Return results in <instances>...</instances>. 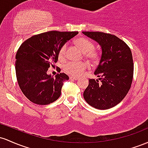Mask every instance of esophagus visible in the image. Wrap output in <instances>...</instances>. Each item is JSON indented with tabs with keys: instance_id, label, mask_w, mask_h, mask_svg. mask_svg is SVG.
Returning <instances> with one entry per match:
<instances>
[{
	"instance_id": "34e87169",
	"label": "esophagus",
	"mask_w": 148,
	"mask_h": 148,
	"mask_svg": "<svg viewBox=\"0 0 148 148\" xmlns=\"http://www.w3.org/2000/svg\"><path fill=\"white\" fill-rule=\"evenodd\" d=\"M70 79H73V80H77V79H78V77H73V76H71V77H70Z\"/></svg>"
}]
</instances>
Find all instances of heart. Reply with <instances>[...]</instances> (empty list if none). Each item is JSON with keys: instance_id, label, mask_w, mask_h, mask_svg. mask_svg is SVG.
<instances>
[{"instance_id": "b5f03b06", "label": "heart", "mask_w": 148, "mask_h": 148, "mask_svg": "<svg viewBox=\"0 0 148 148\" xmlns=\"http://www.w3.org/2000/svg\"><path fill=\"white\" fill-rule=\"evenodd\" d=\"M75 43L84 54V56L90 62L95 63L99 59V54L94 50V45L89 40L85 38H78L75 39ZM67 49V44H64L59 49L58 57L60 60H64L66 57ZM87 65L85 63L80 62H68L64 66V71L67 74L77 77L80 75L83 71L87 69Z\"/></svg>"}]
</instances>
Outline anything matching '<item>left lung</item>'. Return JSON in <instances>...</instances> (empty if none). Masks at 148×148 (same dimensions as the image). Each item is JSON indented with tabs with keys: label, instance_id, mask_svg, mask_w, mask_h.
<instances>
[{
	"label": "left lung",
	"instance_id": "1",
	"mask_svg": "<svg viewBox=\"0 0 148 148\" xmlns=\"http://www.w3.org/2000/svg\"><path fill=\"white\" fill-rule=\"evenodd\" d=\"M101 47V56L94 72L99 79H89L83 93L89 105L107 110L119 103L127 94L132 83L134 63L129 46L114 35L83 31Z\"/></svg>",
	"mask_w": 148,
	"mask_h": 148
}]
</instances>
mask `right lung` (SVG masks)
I'll list each match as a JSON object with an SVG mask.
<instances>
[{"label":"right lung","mask_w":148,"mask_h":148,"mask_svg":"<svg viewBox=\"0 0 148 148\" xmlns=\"http://www.w3.org/2000/svg\"><path fill=\"white\" fill-rule=\"evenodd\" d=\"M77 31H52L32 36L21 45L16 54L15 70L18 84L24 96L38 105H48L61 96L63 83L69 79L65 73L55 77L47 74L58 60V52Z\"/></svg>","instance_id":"right-lung-1"}]
</instances>
